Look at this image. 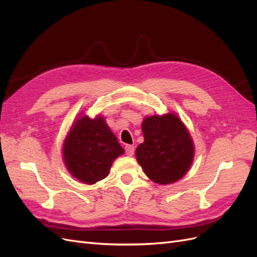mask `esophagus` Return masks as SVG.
Returning a JSON list of instances; mask_svg holds the SVG:
<instances>
[{
  "mask_svg": "<svg viewBox=\"0 0 257 257\" xmlns=\"http://www.w3.org/2000/svg\"><path fill=\"white\" fill-rule=\"evenodd\" d=\"M124 149H125V153H126V155H128V157H132V155H134V152H135L134 146L126 145L125 147H124Z\"/></svg>",
  "mask_w": 257,
  "mask_h": 257,
  "instance_id": "34e87169",
  "label": "esophagus"
}]
</instances>
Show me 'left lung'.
I'll use <instances>...</instances> for the list:
<instances>
[{"label": "left lung", "instance_id": "obj_1", "mask_svg": "<svg viewBox=\"0 0 257 257\" xmlns=\"http://www.w3.org/2000/svg\"><path fill=\"white\" fill-rule=\"evenodd\" d=\"M145 142L136 159L145 174L159 184L174 183L188 172L194 157L192 138L175 113L148 116L143 122Z\"/></svg>", "mask_w": 257, "mask_h": 257}]
</instances>
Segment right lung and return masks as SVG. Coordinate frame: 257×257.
<instances>
[{
  "mask_svg": "<svg viewBox=\"0 0 257 257\" xmlns=\"http://www.w3.org/2000/svg\"><path fill=\"white\" fill-rule=\"evenodd\" d=\"M123 152L118 139L100 116L90 119L83 115L77 120L63 147L68 172L87 184L107 177L113 160Z\"/></svg>",
  "mask_w": 257,
  "mask_h": 257,
  "instance_id": "right-lung-1",
  "label": "right lung"
}]
</instances>
